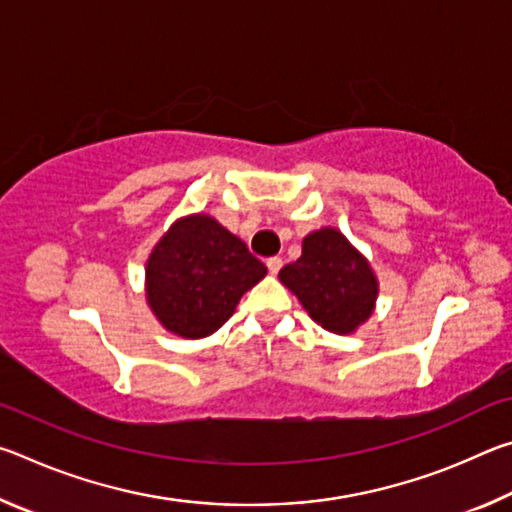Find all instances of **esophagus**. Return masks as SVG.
Wrapping results in <instances>:
<instances>
[{
	"label": "esophagus",
	"mask_w": 512,
	"mask_h": 512,
	"mask_svg": "<svg viewBox=\"0 0 512 512\" xmlns=\"http://www.w3.org/2000/svg\"><path fill=\"white\" fill-rule=\"evenodd\" d=\"M266 266H268V273L277 275V273H280V268H282V257H268Z\"/></svg>",
	"instance_id": "1"
}]
</instances>
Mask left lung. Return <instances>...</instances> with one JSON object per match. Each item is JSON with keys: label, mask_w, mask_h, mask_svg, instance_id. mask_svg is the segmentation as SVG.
<instances>
[{"label": "left lung", "mask_w": 512, "mask_h": 512, "mask_svg": "<svg viewBox=\"0 0 512 512\" xmlns=\"http://www.w3.org/2000/svg\"><path fill=\"white\" fill-rule=\"evenodd\" d=\"M318 325L350 334L372 314L377 280L370 266L339 230L323 228L302 241V255L280 271Z\"/></svg>", "instance_id": "1"}]
</instances>
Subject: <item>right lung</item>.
Returning <instances> with one entry per match:
<instances>
[{
  "label": "right lung",
  "instance_id": "add662e5",
  "mask_svg": "<svg viewBox=\"0 0 512 512\" xmlns=\"http://www.w3.org/2000/svg\"><path fill=\"white\" fill-rule=\"evenodd\" d=\"M266 275L244 241L196 214L162 237L146 264V298L160 323L185 339L219 329L241 296Z\"/></svg>",
  "mask_w": 512,
  "mask_h": 512
}]
</instances>
